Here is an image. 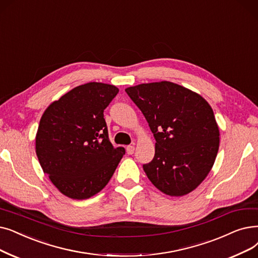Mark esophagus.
I'll return each mask as SVG.
<instances>
[{
	"instance_id": "esophagus-1",
	"label": "esophagus",
	"mask_w": 258,
	"mask_h": 258,
	"mask_svg": "<svg viewBox=\"0 0 258 258\" xmlns=\"http://www.w3.org/2000/svg\"><path fill=\"white\" fill-rule=\"evenodd\" d=\"M134 152H135V147H134V145H127V147H126V153L128 155H132V154H134Z\"/></svg>"
}]
</instances>
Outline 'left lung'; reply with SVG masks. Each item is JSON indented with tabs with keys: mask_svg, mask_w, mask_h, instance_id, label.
<instances>
[{
	"mask_svg": "<svg viewBox=\"0 0 258 258\" xmlns=\"http://www.w3.org/2000/svg\"><path fill=\"white\" fill-rule=\"evenodd\" d=\"M153 133L155 156L143 164L151 182L170 196L192 192L210 173L219 148V128L200 95L169 81L125 89Z\"/></svg>",
	"mask_w": 258,
	"mask_h": 258,
	"instance_id": "obj_1",
	"label": "left lung"
}]
</instances>
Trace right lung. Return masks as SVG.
<instances>
[{"instance_id":"add662e5","label":"right lung","mask_w":258,"mask_h":258,"mask_svg":"<svg viewBox=\"0 0 258 258\" xmlns=\"http://www.w3.org/2000/svg\"><path fill=\"white\" fill-rule=\"evenodd\" d=\"M119 89L89 82L52 102L40 120L36 153L43 172L65 196L87 199L108 183L125 154L108 138L103 111Z\"/></svg>"}]
</instances>
